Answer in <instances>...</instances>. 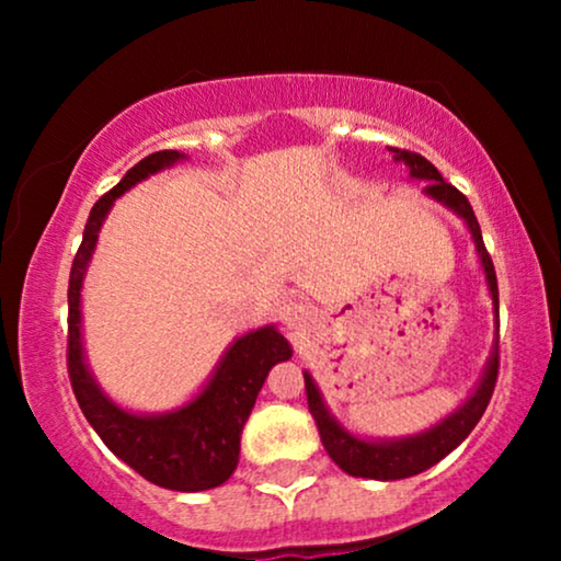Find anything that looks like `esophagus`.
<instances>
[{
    "mask_svg": "<svg viewBox=\"0 0 561 561\" xmlns=\"http://www.w3.org/2000/svg\"><path fill=\"white\" fill-rule=\"evenodd\" d=\"M278 313L288 327H301V321L306 319V309L298 301H283Z\"/></svg>",
    "mask_w": 561,
    "mask_h": 561,
    "instance_id": "obj_1",
    "label": "esophagus"
}]
</instances>
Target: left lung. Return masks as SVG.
I'll return each instance as SVG.
<instances>
[{
  "label": "left lung",
  "instance_id": "1",
  "mask_svg": "<svg viewBox=\"0 0 561 561\" xmlns=\"http://www.w3.org/2000/svg\"><path fill=\"white\" fill-rule=\"evenodd\" d=\"M396 152V160H403L405 165L411 168L413 179L428 181L426 194L434 196L436 202L447 204L451 211H457L459 217L467 221L470 227L474 248H478V255L482 260V267H485V278L490 286V296H493L495 311H497V278L493 260H490L485 242H482V232L478 225V217H474L470 202L462 191L451 186L442 179V173L428 163L424 156L419 152H409L401 148H390ZM497 367H501V352H497V344L493 350V357H490L485 378L480 380V386L474 393L467 398L462 409H457L449 419H444L439 426L428 428V432L419 436H409V439L401 442H363L357 436H352L340 428V424L329 416L324 401H321L317 386H313L311 375L304 373L306 380V398H309V411L313 421H317L321 444H324L327 455L334 459L336 465L342 467L344 472L352 474V478H370V480H403L411 478V474H419L428 470V467L439 462L449 455L451 449L459 447L467 439V434L478 426V421L485 413L490 398H493L495 382H497Z\"/></svg>",
  "mask_w": 561,
  "mask_h": 561
}]
</instances>
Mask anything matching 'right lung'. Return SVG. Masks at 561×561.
<instances>
[{"instance_id": "right-lung-1", "label": "right lung", "mask_w": 561, "mask_h": 561, "mask_svg": "<svg viewBox=\"0 0 561 561\" xmlns=\"http://www.w3.org/2000/svg\"><path fill=\"white\" fill-rule=\"evenodd\" d=\"M179 150H160L129 168L117 186L99 198L83 227L81 248L76 252L68 278V378L83 416L102 442L145 480L160 488L196 493L229 480L240 462V439L255 398L275 363L290 357L286 336L263 327L237 340L227 350L217 373L202 393L181 411L165 416H135L114 405L91 380L81 352V280L94 252L99 227L114 204L137 181L173 165Z\"/></svg>"}]
</instances>
